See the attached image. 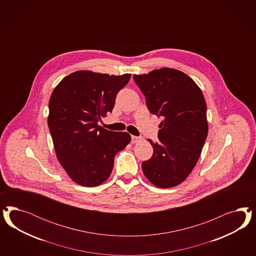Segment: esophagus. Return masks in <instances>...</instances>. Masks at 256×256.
<instances>
[{
	"label": "esophagus",
	"mask_w": 256,
	"mask_h": 256,
	"mask_svg": "<svg viewBox=\"0 0 256 256\" xmlns=\"http://www.w3.org/2000/svg\"><path fill=\"white\" fill-rule=\"evenodd\" d=\"M142 140L140 137H138V136H132V142L133 144H135V142H138Z\"/></svg>",
	"instance_id": "obj_1"
}]
</instances>
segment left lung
<instances>
[{
  "instance_id": "left-lung-1",
  "label": "left lung",
  "mask_w": 256,
  "mask_h": 256,
  "mask_svg": "<svg viewBox=\"0 0 256 256\" xmlns=\"http://www.w3.org/2000/svg\"><path fill=\"white\" fill-rule=\"evenodd\" d=\"M151 114L163 118L153 156L142 163L146 178L158 188L178 186L188 176L208 137L206 104L199 86L182 71L163 68L133 75Z\"/></svg>"
}]
</instances>
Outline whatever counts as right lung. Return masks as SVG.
I'll list each match as a JSON object with an SVG mask.
<instances>
[{
    "label": "right lung",
    "mask_w": 256,
    "mask_h": 256,
    "mask_svg": "<svg viewBox=\"0 0 256 256\" xmlns=\"http://www.w3.org/2000/svg\"><path fill=\"white\" fill-rule=\"evenodd\" d=\"M130 77L78 70L64 78L50 96L48 124L56 156L80 186L106 181L114 156L132 140L128 132H110L98 124L112 112L117 93Z\"/></svg>",
    "instance_id": "right-lung-1"
}]
</instances>
